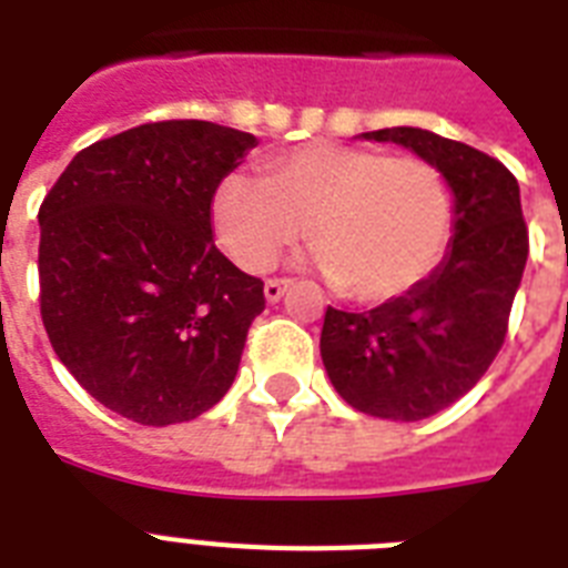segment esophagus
I'll return each instance as SVG.
<instances>
[{
	"instance_id": "34e87169",
	"label": "esophagus",
	"mask_w": 568,
	"mask_h": 568,
	"mask_svg": "<svg viewBox=\"0 0 568 568\" xmlns=\"http://www.w3.org/2000/svg\"><path fill=\"white\" fill-rule=\"evenodd\" d=\"M292 288V280H267L265 283V301L276 303L285 292Z\"/></svg>"
}]
</instances>
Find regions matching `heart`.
Instances as JSON below:
<instances>
[{
	"instance_id": "1",
	"label": "heart",
	"mask_w": 568,
	"mask_h": 568,
	"mask_svg": "<svg viewBox=\"0 0 568 568\" xmlns=\"http://www.w3.org/2000/svg\"><path fill=\"white\" fill-rule=\"evenodd\" d=\"M214 235L239 267L274 265L303 230L315 262L356 303H388L433 274L454 230L436 164L315 141L267 162V180L230 173L212 200Z\"/></svg>"
}]
</instances>
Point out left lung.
I'll return each mask as SVG.
<instances>
[{"label":"left lung","mask_w":568,"mask_h":568,"mask_svg":"<svg viewBox=\"0 0 568 568\" xmlns=\"http://www.w3.org/2000/svg\"><path fill=\"white\" fill-rule=\"evenodd\" d=\"M436 164L454 194L445 256L413 292L368 312L327 306L321 359L347 404L374 418L422 422L466 395L507 336L528 262L519 182L498 159L415 126L363 132Z\"/></svg>","instance_id":"8db88e82"}]
</instances>
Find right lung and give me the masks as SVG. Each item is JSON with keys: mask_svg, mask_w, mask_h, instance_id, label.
<instances>
[{"mask_svg": "<svg viewBox=\"0 0 568 568\" xmlns=\"http://www.w3.org/2000/svg\"><path fill=\"white\" fill-rule=\"evenodd\" d=\"M256 135L144 123L67 164L40 205V315L88 395L146 427L191 422L239 374L265 285L214 247L212 200Z\"/></svg>", "mask_w": 568, "mask_h": 568, "instance_id": "right-lung-1", "label": "right lung"}]
</instances>
